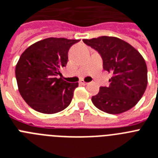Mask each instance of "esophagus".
I'll list each match as a JSON object with an SVG mask.
<instances>
[{"label": "esophagus", "instance_id": "obj_1", "mask_svg": "<svg viewBox=\"0 0 158 158\" xmlns=\"http://www.w3.org/2000/svg\"><path fill=\"white\" fill-rule=\"evenodd\" d=\"M80 84H81V85H87V84H88V82H85V81L81 80V81H80Z\"/></svg>", "mask_w": 158, "mask_h": 158}]
</instances>
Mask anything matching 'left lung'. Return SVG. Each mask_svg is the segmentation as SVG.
<instances>
[{
	"mask_svg": "<svg viewBox=\"0 0 158 158\" xmlns=\"http://www.w3.org/2000/svg\"><path fill=\"white\" fill-rule=\"evenodd\" d=\"M99 53L103 69L112 74L110 85L100 87L92 102L99 110L116 114L132 108L142 98L148 84L144 58L127 42L116 37L83 40Z\"/></svg>",
	"mask_w": 158,
	"mask_h": 158,
	"instance_id": "1",
	"label": "left lung"
}]
</instances>
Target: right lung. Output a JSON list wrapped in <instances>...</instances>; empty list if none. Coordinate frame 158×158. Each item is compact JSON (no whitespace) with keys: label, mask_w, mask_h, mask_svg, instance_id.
<instances>
[{"label":"right lung","mask_w":158,"mask_h":158,"mask_svg":"<svg viewBox=\"0 0 158 158\" xmlns=\"http://www.w3.org/2000/svg\"><path fill=\"white\" fill-rule=\"evenodd\" d=\"M78 41L48 38L32 44L21 55L15 69L18 90L36 111L54 114L71 102L78 82L64 81L60 70L67 64L70 47Z\"/></svg>","instance_id":"right-lung-1"}]
</instances>
